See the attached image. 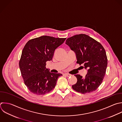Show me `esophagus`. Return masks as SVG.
Segmentation results:
<instances>
[{
  "instance_id": "esophagus-1",
  "label": "esophagus",
  "mask_w": 122,
  "mask_h": 122,
  "mask_svg": "<svg viewBox=\"0 0 122 122\" xmlns=\"http://www.w3.org/2000/svg\"><path fill=\"white\" fill-rule=\"evenodd\" d=\"M63 75H64L66 76H67V77H70V76H71V74H69V73H64Z\"/></svg>"
}]
</instances>
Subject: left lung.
<instances>
[{
  "instance_id": "obj_1",
  "label": "left lung",
  "mask_w": 122,
  "mask_h": 122,
  "mask_svg": "<svg viewBox=\"0 0 122 122\" xmlns=\"http://www.w3.org/2000/svg\"><path fill=\"white\" fill-rule=\"evenodd\" d=\"M65 43L76 55L77 63L84 65L87 70L84 78L79 74L76 84L72 86L75 91L87 93L95 91L102 83L107 66L106 52L98 41L85 34H78L68 38Z\"/></svg>"
}]
</instances>
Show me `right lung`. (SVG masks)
<instances>
[{"mask_svg": "<svg viewBox=\"0 0 122 122\" xmlns=\"http://www.w3.org/2000/svg\"><path fill=\"white\" fill-rule=\"evenodd\" d=\"M66 38L42 36L30 40L25 45L19 62L24 83L30 91L43 95L52 90L61 73L51 72L46 68L51 61L55 50Z\"/></svg>", "mask_w": 122, "mask_h": 122, "instance_id": "add662e5", "label": "right lung"}]
</instances>
